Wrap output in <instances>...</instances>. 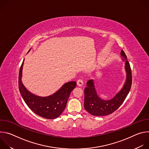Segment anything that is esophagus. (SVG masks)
I'll return each instance as SVG.
<instances>
[{
  "label": "esophagus",
  "instance_id": "obj_1",
  "mask_svg": "<svg viewBox=\"0 0 149 149\" xmlns=\"http://www.w3.org/2000/svg\"><path fill=\"white\" fill-rule=\"evenodd\" d=\"M84 82H83V81L82 79H78L77 81V85L79 86V87H81L82 86Z\"/></svg>",
  "mask_w": 149,
  "mask_h": 149
}]
</instances>
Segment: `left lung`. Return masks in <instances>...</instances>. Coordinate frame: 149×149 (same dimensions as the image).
<instances>
[{"instance_id": "left-lung-1", "label": "left lung", "mask_w": 149, "mask_h": 149, "mask_svg": "<svg viewBox=\"0 0 149 149\" xmlns=\"http://www.w3.org/2000/svg\"><path fill=\"white\" fill-rule=\"evenodd\" d=\"M121 56L125 62L126 79L121 90L113 98L109 100L101 99L97 94L94 81L90 79L87 82V87L84 89V109L90 114L95 116L109 115L120 107L128 95L132 84V70L123 50L121 51Z\"/></svg>"}]
</instances>
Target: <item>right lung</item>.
<instances>
[{
    "mask_svg": "<svg viewBox=\"0 0 149 149\" xmlns=\"http://www.w3.org/2000/svg\"><path fill=\"white\" fill-rule=\"evenodd\" d=\"M31 49L28 51H30ZM24 59L19 74V89L24 100L29 108L37 115L47 119L58 117L66 107L67 101L71 91L75 88V81L64 84L62 87L51 95L39 97L29 92L22 82V69Z\"/></svg>",
    "mask_w": 149,
    "mask_h": 149,
    "instance_id": "right-lung-1",
    "label": "right lung"
}]
</instances>
